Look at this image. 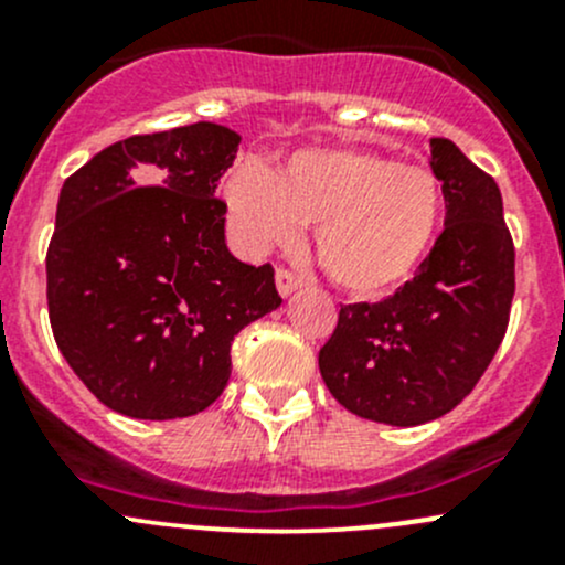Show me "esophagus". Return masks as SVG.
Returning <instances> with one entry per match:
<instances>
[{
  "instance_id": "esophagus-1",
  "label": "esophagus",
  "mask_w": 565,
  "mask_h": 565,
  "mask_svg": "<svg viewBox=\"0 0 565 565\" xmlns=\"http://www.w3.org/2000/svg\"><path fill=\"white\" fill-rule=\"evenodd\" d=\"M300 284H303V278H300L298 273L287 270V267H278V270H276V287H278V292H281V295L295 292Z\"/></svg>"
}]
</instances>
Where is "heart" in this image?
Returning <instances> with one entry per match:
<instances>
[{"mask_svg": "<svg viewBox=\"0 0 565 565\" xmlns=\"http://www.w3.org/2000/svg\"><path fill=\"white\" fill-rule=\"evenodd\" d=\"M226 199L254 250L292 246L300 226H315L319 267L358 298H377L413 278L446 207L431 169L361 147L298 150L270 174L243 169Z\"/></svg>", "mask_w": 565, "mask_h": 565, "instance_id": "heart-1", "label": "heart"}]
</instances>
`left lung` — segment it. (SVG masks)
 <instances>
[{
  "label": "left lung",
  "mask_w": 565,
  "mask_h": 565,
  "mask_svg": "<svg viewBox=\"0 0 565 565\" xmlns=\"http://www.w3.org/2000/svg\"><path fill=\"white\" fill-rule=\"evenodd\" d=\"M431 145L446 230L404 287L341 306L319 350L335 402L361 418L418 426L451 413L492 363L514 300V241L492 174L454 141Z\"/></svg>",
  "instance_id": "1"
}]
</instances>
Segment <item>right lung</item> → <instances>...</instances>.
Segmentation results:
<instances>
[{
	"instance_id": "obj_1",
	"label": "right lung",
	"mask_w": 565,
	"mask_h": 565,
	"mask_svg": "<svg viewBox=\"0 0 565 565\" xmlns=\"http://www.w3.org/2000/svg\"><path fill=\"white\" fill-rule=\"evenodd\" d=\"M241 136L215 122L136 134L65 180L45 254L51 330L114 413L188 418L230 383L232 341L281 306L273 265L235 259L215 185Z\"/></svg>"
}]
</instances>
